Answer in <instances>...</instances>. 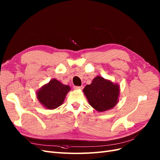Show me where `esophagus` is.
Wrapping results in <instances>:
<instances>
[{
	"label": "esophagus",
	"mask_w": 160,
	"mask_h": 160,
	"mask_svg": "<svg viewBox=\"0 0 160 160\" xmlns=\"http://www.w3.org/2000/svg\"><path fill=\"white\" fill-rule=\"evenodd\" d=\"M74 89L76 90H79V89H83V86H75Z\"/></svg>",
	"instance_id": "obj_1"
}]
</instances>
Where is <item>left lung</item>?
<instances>
[{"label": "left lung", "instance_id": "obj_1", "mask_svg": "<svg viewBox=\"0 0 160 160\" xmlns=\"http://www.w3.org/2000/svg\"><path fill=\"white\" fill-rule=\"evenodd\" d=\"M84 94L89 105L99 112L113 108L118 102L119 86L103 77L97 76L85 86Z\"/></svg>", "mask_w": 160, "mask_h": 160}]
</instances>
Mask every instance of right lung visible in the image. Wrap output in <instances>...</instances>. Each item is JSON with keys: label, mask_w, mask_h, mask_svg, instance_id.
Instances as JSON below:
<instances>
[{"label": "right lung", "mask_w": 160, "mask_h": 160, "mask_svg": "<svg viewBox=\"0 0 160 160\" xmlns=\"http://www.w3.org/2000/svg\"><path fill=\"white\" fill-rule=\"evenodd\" d=\"M70 87L61 83L55 79H51L37 92V98L42 106L48 109H54L63 103Z\"/></svg>", "instance_id": "right-lung-1"}]
</instances>
